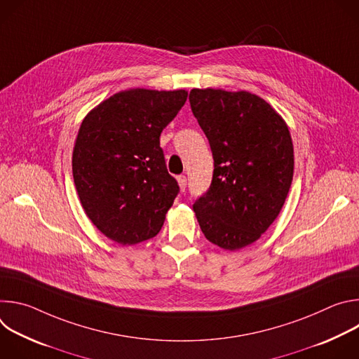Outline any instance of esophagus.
Instances as JSON below:
<instances>
[{"label":"esophagus","mask_w":359,"mask_h":359,"mask_svg":"<svg viewBox=\"0 0 359 359\" xmlns=\"http://www.w3.org/2000/svg\"><path fill=\"white\" fill-rule=\"evenodd\" d=\"M177 183H179V186H180V190L184 191V190H186V184H187L186 176H184V175H180V176L177 177Z\"/></svg>","instance_id":"esophagus-1"}]
</instances>
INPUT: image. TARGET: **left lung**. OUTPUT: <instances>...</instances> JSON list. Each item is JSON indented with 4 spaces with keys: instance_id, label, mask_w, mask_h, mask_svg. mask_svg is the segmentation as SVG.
I'll use <instances>...</instances> for the list:
<instances>
[{
    "instance_id": "1",
    "label": "left lung",
    "mask_w": 359,
    "mask_h": 359,
    "mask_svg": "<svg viewBox=\"0 0 359 359\" xmlns=\"http://www.w3.org/2000/svg\"><path fill=\"white\" fill-rule=\"evenodd\" d=\"M190 107L213 153L209 190L193 204L209 241L238 250L277 219L294 173V147L283 118L245 90L191 89Z\"/></svg>"
}]
</instances>
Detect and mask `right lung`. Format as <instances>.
<instances>
[{"instance_id":"right-lung-1","label":"right lung","mask_w":359,"mask_h":359,"mask_svg":"<svg viewBox=\"0 0 359 359\" xmlns=\"http://www.w3.org/2000/svg\"><path fill=\"white\" fill-rule=\"evenodd\" d=\"M186 99L183 89L122 90L82 121L74 183L86 216L119 244L155 237L180 190L168 172L161 133Z\"/></svg>"}]
</instances>
